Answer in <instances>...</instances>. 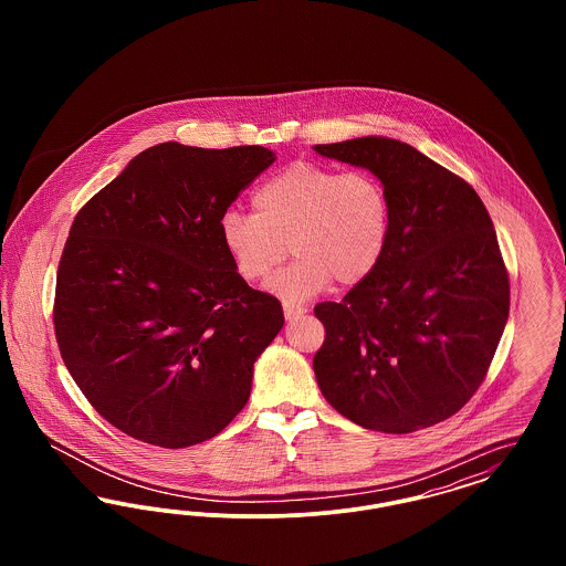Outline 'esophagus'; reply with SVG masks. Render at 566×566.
I'll list each match as a JSON object with an SVG mask.
<instances>
[{
  "instance_id": "esophagus-1",
  "label": "esophagus",
  "mask_w": 566,
  "mask_h": 566,
  "mask_svg": "<svg viewBox=\"0 0 566 566\" xmlns=\"http://www.w3.org/2000/svg\"><path fill=\"white\" fill-rule=\"evenodd\" d=\"M301 314H305V307L301 305H291V303H284V318L286 321H295Z\"/></svg>"
}]
</instances>
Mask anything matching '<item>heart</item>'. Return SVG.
Returning <instances> with one entry per match:
<instances>
[{
	"label": "heart",
	"mask_w": 566,
	"mask_h": 566,
	"mask_svg": "<svg viewBox=\"0 0 566 566\" xmlns=\"http://www.w3.org/2000/svg\"><path fill=\"white\" fill-rule=\"evenodd\" d=\"M254 214L229 210L220 242L248 284L265 280L291 252L296 261L271 280V291L303 301L363 284L377 270L390 235V201L369 171L295 163L252 192Z\"/></svg>",
	"instance_id": "1"
}]
</instances>
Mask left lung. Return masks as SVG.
<instances>
[{
    "label": "left lung",
    "instance_id": "left-lung-1",
    "mask_svg": "<svg viewBox=\"0 0 566 566\" xmlns=\"http://www.w3.org/2000/svg\"><path fill=\"white\" fill-rule=\"evenodd\" d=\"M369 169L390 201L377 270L314 307L324 399L354 424L403 434L448 420L475 395L510 316V275L480 195L390 137L316 144Z\"/></svg>",
    "mask_w": 566,
    "mask_h": 566
}]
</instances>
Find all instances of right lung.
I'll return each mask as SVG.
<instances>
[{
  "mask_svg": "<svg viewBox=\"0 0 566 566\" xmlns=\"http://www.w3.org/2000/svg\"><path fill=\"white\" fill-rule=\"evenodd\" d=\"M275 155L163 142L74 218L54 335L82 395L118 431L189 448L248 403L254 360L284 324L220 242V218Z\"/></svg>",
  "mask_w": 566,
  "mask_h": 566,
  "instance_id": "add662e5",
  "label": "right lung"
}]
</instances>
